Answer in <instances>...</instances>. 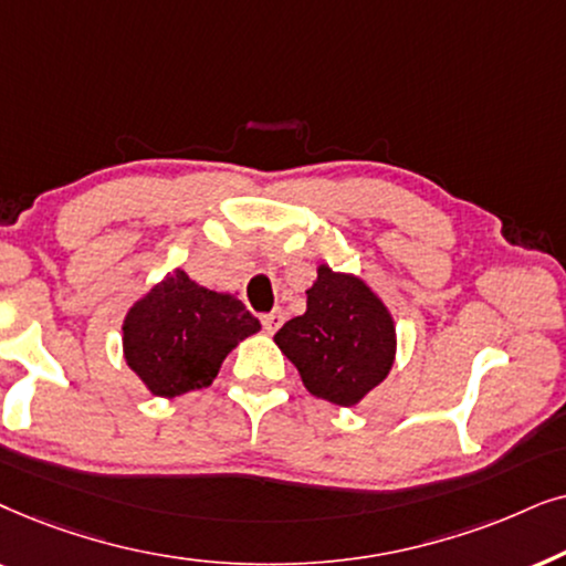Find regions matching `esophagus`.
<instances>
[{"instance_id": "1", "label": "esophagus", "mask_w": 566, "mask_h": 566, "mask_svg": "<svg viewBox=\"0 0 566 566\" xmlns=\"http://www.w3.org/2000/svg\"><path fill=\"white\" fill-rule=\"evenodd\" d=\"M261 323H263V331H266V334H274V331L284 323V313L271 311L266 315H261Z\"/></svg>"}]
</instances>
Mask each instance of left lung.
Listing matches in <instances>:
<instances>
[{"label":"left lung","mask_w":566,"mask_h":566,"mask_svg":"<svg viewBox=\"0 0 566 566\" xmlns=\"http://www.w3.org/2000/svg\"><path fill=\"white\" fill-rule=\"evenodd\" d=\"M274 342L315 398L357 406L388 378L396 361V321L365 279L321 263L303 315Z\"/></svg>","instance_id":"8db88e82"}]
</instances>
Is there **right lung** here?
<instances>
[{
    "instance_id": "obj_1",
    "label": "right lung",
    "mask_w": 566,
    "mask_h": 566,
    "mask_svg": "<svg viewBox=\"0 0 566 566\" xmlns=\"http://www.w3.org/2000/svg\"><path fill=\"white\" fill-rule=\"evenodd\" d=\"M124 359L153 396L176 398L212 386L222 361L261 323L238 295L196 284L172 269L129 307Z\"/></svg>"
}]
</instances>
